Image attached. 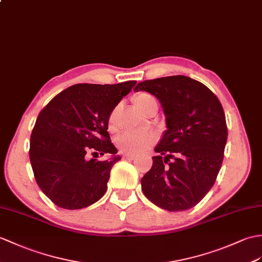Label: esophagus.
Masks as SVG:
<instances>
[{"label": "esophagus", "instance_id": "obj_1", "mask_svg": "<svg viewBox=\"0 0 262 262\" xmlns=\"http://www.w3.org/2000/svg\"><path fill=\"white\" fill-rule=\"evenodd\" d=\"M123 159H124V160L134 161V160L136 159V156H135V155H124V156H123Z\"/></svg>", "mask_w": 262, "mask_h": 262}]
</instances>
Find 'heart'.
Masks as SVG:
<instances>
[{
	"mask_svg": "<svg viewBox=\"0 0 262 262\" xmlns=\"http://www.w3.org/2000/svg\"><path fill=\"white\" fill-rule=\"evenodd\" d=\"M133 102L145 115L155 113L157 109V101L153 96L148 93H138L133 97ZM120 112V106H115L108 115V128L115 132L117 129V119ZM157 141V134L153 130L132 132L126 133L119 136L117 139V146L120 151L127 155H137L148 149Z\"/></svg>",
	"mask_w": 262,
	"mask_h": 262,
	"instance_id": "heart-1",
	"label": "heart"
}]
</instances>
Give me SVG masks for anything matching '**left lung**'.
Listing matches in <instances>:
<instances>
[{
	"label": "left lung",
	"instance_id": "1",
	"mask_svg": "<svg viewBox=\"0 0 262 262\" xmlns=\"http://www.w3.org/2000/svg\"><path fill=\"white\" fill-rule=\"evenodd\" d=\"M160 100L166 119L153 166L141 181L150 202L167 211L196 205L213 186L222 165L228 128L217 97L202 82L171 76L139 82ZM173 161L169 163V160Z\"/></svg>",
	"mask_w": 262,
	"mask_h": 262
}]
</instances>
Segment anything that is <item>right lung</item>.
<instances>
[{"label":"right lung","mask_w":262,"mask_h":262,"mask_svg":"<svg viewBox=\"0 0 262 262\" xmlns=\"http://www.w3.org/2000/svg\"><path fill=\"white\" fill-rule=\"evenodd\" d=\"M135 84H74L40 112L30 138V162L41 191L59 208H87L106 193L112 167L120 160L107 132L108 115ZM89 150L112 157L87 160Z\"/></svg>","instance_id":"obj_1"}]
</instances>
